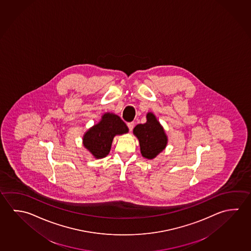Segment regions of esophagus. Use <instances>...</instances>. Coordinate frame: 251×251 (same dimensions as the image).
<instances>
[{
  "instance_id": "1",
  "label": "esophagus",
  "mask_w": 251,
  "mask_h": 251,
  "mask_svg": "<svg viewBox=\"0 0 251 251\" xmlns=\"http://www.w3.org/2000/svg\"><path fill=\"white\" fill-rule=\"evenodd\" d=\"M135 126V124H134V122H131V123H127V127L129 128V130L131 131L132 129H133V127Z\"/></svg>"
}]
</instances>
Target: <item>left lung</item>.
I'll use <instances>...</instances> for the list:
<instances>
[{"instance_id":"left-lung-1","label":"left lung","mask_w":251,"mask_h":251,"mask_svg":"<svg viewBox=\"0 0 251 251\" xmlns=\"http://www.w3.org/2000/svg\"><path fill=\"white\" fill-rule=\"evenodd\" d=\"M133 134L139 141L141 154L144 158L153 159L167 147V134L151 112L146 114L145 124H137L134 127Z\"/></svg>"}]
</instances>
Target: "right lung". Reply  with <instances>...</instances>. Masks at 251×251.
Wrapping results in <instances>:
<instances>
[{
    "mask_svg": "<svg viewBox=\"0 0 251 251\" xmlns=\"http://www.w3.org/2000/svg\"><path fill=\"white\" fill-rule=\"evenodd\" d=\"M128 132V127L120 116L106 112L97 124L90 127L83 136V145L97 159L105 158L110 152L114 137Z\"/></svg>",
    "mask_w": 251,
    "mask_h": 251,
    "instance_id": "1",
    "label": "right lung"
}]
</instances>
